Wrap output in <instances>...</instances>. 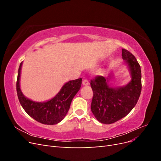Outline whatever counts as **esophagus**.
<instances>
[{
	"label": "esophagus",
	"instance_id": "esophagus-1",
	"mask_svg": "<svg viewBox=\"0 0 161 161\" xmlns=\"http://www.w3.org/2000/svg\"><path fill=\"white\" fill-rule=\"evenodd\" d=\"M82 85H83L84 86H87L89 85V82L88 81V80L87 79H84L83 80H82Z\"/></svg>",
	"mask_w": 161,
	"mask_h": 161
}]
</instances>
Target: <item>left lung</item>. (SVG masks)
Listing matches in <instances>:
<instances>
[{"mask_svg":"<svg viewBox=\"0 0 161 161\" xmlns=\"http://www.w3.org/2000/svg\"><path fill=\"white\" fill-rule=\"evenodd\" d=\"M121 56L130 72L131 79L128 84L111 87L109 82L111 76H97L91 80L93 92L91 109L102 124H113L127 115L137 103L142 90V75L137 60L125 49H122Z\"/></svg>","mask_w":161,"mask_h":161,"instance_id":"left-lung-1","label":"left lung"}]
</instances>
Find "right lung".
Instances as JSON below:
<instances>
[{"label":"right lung","instance_id":"obj_1","mask_svg":"<svg viewBox=\"0 0 161 161\" xmlns=\"http://www.w3.org/2000/svg\"><path fill=\"white\" fill-rule=\"evenodd\" d=\"M23 62L19 65L17 92L19 102L26 113L43 124H57L64 118L70 109L72 100L80 89L82 79L70 80L65 83L58 93L46 102H36L23 95L20 89V76Z\"/></svg>","mask_w":161,"mask_h":161}]
</instances>
